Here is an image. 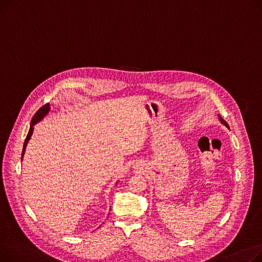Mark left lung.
<instances>
[{
	"instance_id": "left-lung-1",
	"label": "left lung",
	"mask_w": 262,
	"mask_h": 262,
	"mask_svg": "<svg viewBox=\"0 0 262 262\" xmlns=\"http://www.w3.org/2000/svg\"><path fill=\"white\" fill-rule=\"evenodd\" d=\"M219 119H220V121H221V123L223 124V125H225L227 128H229V126H228V124L226 123V121H224V120H223L221 117H220V116H219Z\"/></svg>"
}]
</instances>
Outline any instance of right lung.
<instances>
[{
	"label": "right lung",
	"instance_id": "add662e5",
	"mask_svg": "<svg viewBox=\"0 0 262 262\" xmlns=\"http://www.w3.org/2000/svg\"><path fill=\"white\" fill-rule=\"evenodd\" d=\"M50 110H51V108H50V104H46L45 106L41 107V108L38 110V112L34 115L33 119H32V121H31V126H30L29 134H27L26 138H25V141H24V144H23V150H22V156H21V159H23V156H24V154H25V148H26V145H27V143H29V141H30V139H31V137H32V135H33L34 126L36 125V124H37L38 122H40L41 120H43V118H45L46 116H48V114L50 113Z\"/></svg>",
	"mask_w": 262,
	"mask_h": 262
}]
</instances>
